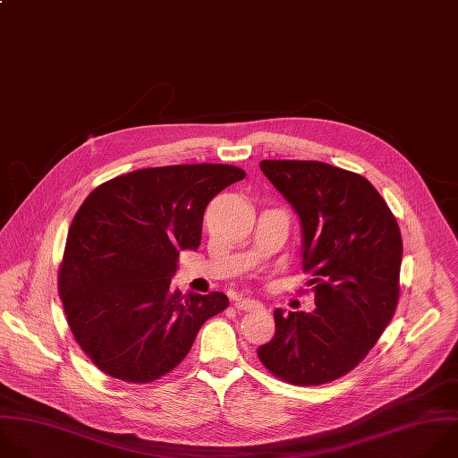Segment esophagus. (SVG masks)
<instances>
[{"label": "esophagus", "mask_w": 458, "mask_h": 458, "mask_svg": "<svg viewBox=\"0 0 458 458\" xmlns=\"http://www.w3.org/2000/svg\"><path fill=\"white\" fill-rule=\"evenodd\" d=\"M233 306L237 311H250L253 308H259V301L257 300H251V298H242V296H237L233 300Z\"/></svg>", "instance_id": "esophagus-1"}]
</instances>
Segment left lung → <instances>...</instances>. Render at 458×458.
I'll use <instances>...</instances> for the list:
<instances>
[{"label": "left lung", "mask_w": 458, "mask_h": 458, "mask_svg": "<svg viewBox=\"0 0 458 458\" xmlns=\"http://www.w3.org/2000/svg\"><path fill=\"white\" fill-rule=\"evenodd\" d=\"M260 171L301 223V267L313 275V313L275 310V336L260 363L298 386L331 383L356 369L399 301L403 239L374 185L322 162L262 160Z\"/></svg>", "instance_id": "obj_1"}]
</instances>
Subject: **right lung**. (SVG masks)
Wrapping results in <instances>:
<instances>
[{"instance_id": "1", "label": "right lung", "mask_w": 458, "mask_h": 458, "mask_svg": "<svg viewBox=\"0 0 458 458\" xmlns=\"http://www.w3.org/2000/svg\"><path fill=\"white\" fill-rule=\"evenodd\" d=\"M246 173L198 164L140 169L98 185L77 210L57 275L68 327L98 370L150 383L174 370L228 296L171 291L198 250L207 205Z\"/></svg>"}]
</instances>
